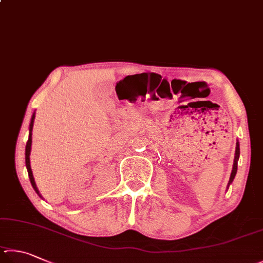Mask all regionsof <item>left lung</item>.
Returning <instances> with one entry per match:
<instances>
[{
  "label": "left lung",
  "instance_id": "left-lung-1",
  "mask_svg": "<svg viewBox=\"0 0 263 263\" xmlns=\"http://www.w3.org/2000/svg\"><path fill=\"white\" fill-rule=\"evenodd\" d=\"M239 155H240V148H239V143L237 142V146H236V156H234V163H233V168H232V173H231V177H230V181H229V185L233 181L234 177H236V173H237V170H238V159H239Z\"/></svg>",
  "mask_w": 263,
  "mask_h": 263
}]
</instances>
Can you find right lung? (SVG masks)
Segmentation results:
<instances>
[{"label": "right lung", "instance_id": "right-lung-1", "mask_svg": "<svg viewBox=\"0 0 263 263\" xmlns=\"http://www.w3.org/2000/svg\"><path fill=\"white\" fill-rule=\"evenodd\" d=\"M35 115L33 114L32 115V120H31V123H30V135H29V140H27V143H26V148H25V163H26V168H27V172H29V178H30V181H31V185L32 187L34 188V191L36 192V194H39L38 192V188L35 186V182H34V179H33V174H32V170H31V165H30V153H31V143H32V128H33V120H34ZM40 196V194H39Z\"/></svg>", "mask_w": 263, "mask_h": 263}]
</instances>
